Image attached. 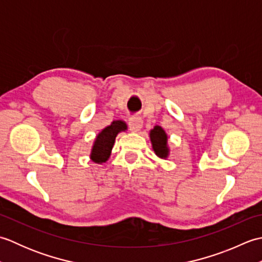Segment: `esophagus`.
<instances>
[{"instance_id": "esophagus-1", "label": "esophagus", "mask_w": 262, "mask_h": 262, "mask_svg": "<svg viewBox=\"0 0 262 262\" xmlns=\"http://www.w3.org/2000/svg\"><path fill=\"white\" fill-rule=\"evenodd\" d=\"M129 127L130 130L138 132L143 127V120L141 117H132L129 119Z\"/></svg>"}]
</instances>
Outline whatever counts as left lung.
I'll use <instances>...</instances> for the list:
<instances>
[{"instance_id":"1","label":"left lung","mask_w":262,"mask_h":262,"mask_svg":"<svg viewBox=\"0 0 262 262\" xmlns=\"http://www.w3.org/2000/svg\"><path fill=\"white\" fill-rule=\"evenodd\" d=\"M168 135L161 126H154L153 129L149 130V140H151L152 148L154 153L160 159H168L170 154V148L168 146Z\"/></svg>"}]
</instances>
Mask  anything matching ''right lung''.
<instances>
[{"label":"right lung","mask_w":262,"mask_h":262,"mask_svg":"<svg viewBox=\"0 0 262 262\" xmlns=\"http://www.w3.org/2000/svg\"><path fill=\"white\" fill-rule=\"evenodd\" d=\"M125 130H127V125L124 120H114L109 126L104 127L99 133L93 142L90 153V159L94 163L102 164L107 162L117 135Z\"/></svg>","instance_id":"1"}]
</instances>
